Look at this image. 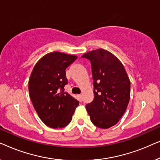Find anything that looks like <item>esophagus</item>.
<instances>
[{"label": "esophagus", "mask_w": 160, "mask_h": 160, "mask_svg": "<svg viewBox=\"0 0 160 160\" xmlns=\"http://www.w3.org/2000/svg\"><path fill=\"white\" fill-rule=\"evenodd\" d=\"M77 97H78V100H79L80 102H82V100H83L82 95H77Z\"/></svg>", "instance_id": "esophagus-1"}]
</instances>
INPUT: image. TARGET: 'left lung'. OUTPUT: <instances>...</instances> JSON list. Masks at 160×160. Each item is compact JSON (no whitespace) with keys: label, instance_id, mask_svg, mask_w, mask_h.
<instances>
[{"label":"left lung","instance_id":"obj_1","mask_svg":"<svg viewBox=\"0 0 160 160\" xmlns=\"http://www.w3.org/2000/svg\"><path fill=\"white\" fill-rule=\"evenodd\" d=\"M90 61L94 100L86 108L94 125L107 129L115 125L125 112L130 98V82L124 65L103 49L85 53Z\"/></svg>","mask_w":160,"mask_h":160}]
</instances>
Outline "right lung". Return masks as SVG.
<instances>
[{"label": "right lung", "instance_id": "1", "mask_svg": "<svg viewBox=\"0 0 160 160\" xmlns=\"http://www.w3.org/2000/svg\"><path fill=\"white\" fill-rule=\"evenodd\" d=\"M77 56L54 52L46 54L33 68L29 82L30 98L38 117L52 128L67 126L79 102L64 92L65 69Z\"/></svg>", "mask_w": 160, "mask_h": 160}]
</instances>
